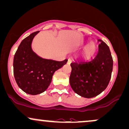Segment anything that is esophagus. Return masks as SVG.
I'll return each instance as SVG.
<instances>
[{"mask_svg":"<svg viewBox=\"0 0 129 129\" xmlns=\"http://www.w3.org/2000/svg\"><path fill=\"white\" fill-rule=\"evenodd\" d=\"M72 62V60H70V59H68V61H67V63H69V64H70V63H71Z\"/></svg>","mask_w":129,"mask_h":129,"instance_id":"esophagus-1","label":"esophagus"}]
</instances>
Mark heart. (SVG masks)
<instances>
[{"label":"heart","mask_w":129,"mask_h":129,"mask_svg":"<svg viewBox=\"0 0 129 129\" xmlns=\"http://www.w3.org/2000/svg\"><path fill=\"white\" fill-rule=\"evenodd\" d=\"M96 49L97 48H96L95 43L93 42H90L87 44L86 47L84 48V50L82 53V57L86 60L90 59L94 55L96 51Z\"/></svg>","instance_id":"b5f03b06"}]
</instances>
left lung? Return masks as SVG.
Masks as SVG:
<instances>
[{
	"label": "left lung",
	"mask_w": 129,
	"mask_h": 129,
	"mask_svg": "<svg viewBox=\"0 0 129 129\" xmlns=\"http://www.w3.org/2000/svg\"><path fill=\"white\" fill-rule=\"evenodd\" d=\"M99 52L91 61L74 62L70 76V84L75 92L85 98H92L107 88L111 79L113 61L110 48L98 40Z\"/></svg>",
	"instance_id": "obj_1"
}]
</instances>
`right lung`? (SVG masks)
<instances>
[{"mask_svg":"<svg viewBox=\"0 0 129 129\" xmlns=\"http://www.w3.org/2000/svg\"><path fill=\"white\" fill-rule=\"evenodd\" d=\"M39 31L25 38L18 46L13 59V73L19 88L28 94L37 95L45 91L55 72L67 62L56 61L40 57L32 49V42Z\"/></svg>","mask_w":129,"mask_h":129,"instance_id":"1","label":"right lung"}]
</instances>
